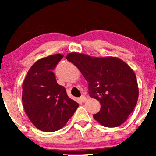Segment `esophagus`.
Masks as SVG:
<instances>
[{"instance_id":"esophagus-1","label":"esophagus","mask_w":156,"mask_h":156,"mask_svg":"<svg viewBox=\"0 0 156 156\" xmlns=\"http://www.w3.org/2000/svg\"><path fill=\"white\" fill-rule=\"evenodd\" d=\"M80 100H81L82 102H85L86 100H87V98H86V96H80Z\"/></svg>"}]
</instances>
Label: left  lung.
<instances>
[{"instance_id":"left-lung-1","label":"left lung","mask_w":156,"mask_h":156,"mask_svg":"<svg viewBox=\"0 0 156 156\" xmlns=\"http://www.w3.org/2000/svg\"><path fill=\"white\" fill-rule=\"evenodd\" d=\"M67 60L80 71L89 83V94L98 100L100 112L94 119L106 127H116L127 120L138 99L136 76L131 67L118 58L91 57L72 52Z\"/></svg>"}]
</instances>
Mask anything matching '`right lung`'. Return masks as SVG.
<instances>
[{"mask_svg":"<svg viewBox=\"0 0 156 156\" xmlns=\"http://www.w3.org/2000/svg\"><path fill=\"white\" fill-rule=\"evenodd\" d=\"M54 54L39 59L31 66L23 84V105L33 125L39 130H59L72 117L79 105L57 83L53 70L63 58Z\"/></svg>","mask_w":156,"mask_h":156,"instance_id":"1","label":"right lung"}]
</instances>
